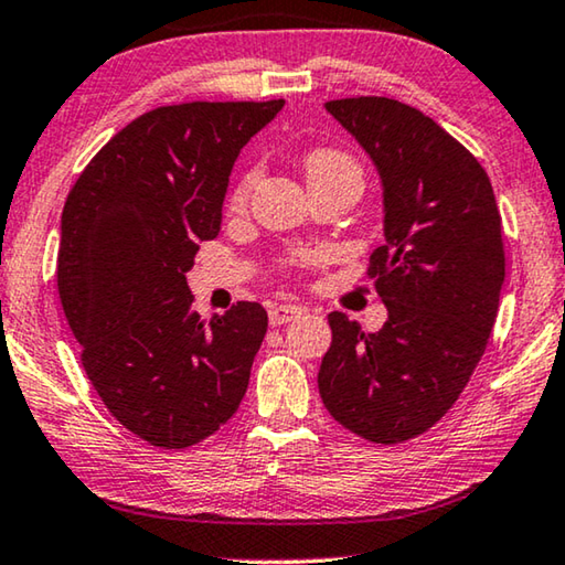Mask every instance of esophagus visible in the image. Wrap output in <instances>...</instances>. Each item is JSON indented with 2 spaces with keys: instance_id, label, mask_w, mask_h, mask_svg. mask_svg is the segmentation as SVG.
<instances>
[{
  "instance_id": "esophagus-1",
  "label": "esophagus",
  "mask_w": 565,
  "mask_h": 565,
  "mask_svg": "<svg viewBox=\"0 0 565 565\" xmlns=\"http://www.w3.org/2000/svg\"><path fill=\"white\" fill-rule=\"evenodd\" d=\"M301 311L305 309L297 305H274L271 309H268V322H271V327H279V324L291 322V319H297Z\"/></svg>"
}]
</instances>
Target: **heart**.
<instances>
[{
    "instance_id": "heart-1",
    "label": "heart",
    "mask_w": 565,
    "mask_h": 565,
    "mask_svg": "<svg viewBox=\"0 0 565 565\" xmlns=\"http://www.w3.org/2000/svg\"><path fill=\"white\" fill-rule=\"evenodd\" d=\"M305 170H307L309 182H315V180H319V177H327V174H337V172H358L360 174L355 159L344 154V151H337V149L309 151L305 159ZM256 182H258V170H248L246 174H241V180L235 182V188L231 192L233 210L246 207V202L250 198V192H254Z\"/></svg>"
}]
</instances>
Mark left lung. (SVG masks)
<instances>
[{
    "label": "left lung",
    "instance_id": "8db88e82",
    "mask_svg": "<svg viewBox=\"0 0 565 565\" xmlns=\"http://www.w3.org/2000/svg\"><path fill=\"white\" fill-rule=\"evenodd\" d=\"M383 180L385 243L367 276L388 307L365 334L332 311L319 395L337 424L403 444L446 416L484 355L504 281L502 215L471 151L418 108L385 96L327 100Z\"/></svg>",
    "mask_w": 565,
    "mask_h": 565
}]
</instances>
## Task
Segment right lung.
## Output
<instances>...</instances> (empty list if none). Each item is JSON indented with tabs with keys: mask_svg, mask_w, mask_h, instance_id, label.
Listing matches in <instances>:
<instances>
[{
	"mask_svg": "<svg viewBox=\"0 0 565 565\" xmlns=\"http://www.w3.org/2000/svg\"><path fill=\"white\" fill-rule=\"evenodd\" d=\"M274 100H192L141 114L67 192L57 294L81 363L111 416L157 449L215 434L248 388L268 315L238 301L202 319L188 274L221 233L235 157Z\"/></svg>",
	"mask_w": 565,
	"mask_h": 565,
	"instance_id": "obj_1",
	"label": "right lung"
}]
</instances>
